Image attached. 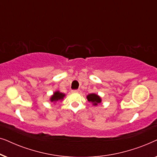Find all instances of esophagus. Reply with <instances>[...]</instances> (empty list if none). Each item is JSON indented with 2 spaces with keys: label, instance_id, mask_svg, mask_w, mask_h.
Masks as SVG:
<instances>
[{
  "label": "esophagus",
  "instance_id": "1",
  "mask_svg": "<svg viewBox=\"0 0 157 157\" xmlns=\"http://www.w3.org/2000/svg\"><path fill=\"white\" fill-rule=\"evenodd\" d=\"M71 91L73 92V93H78V89H74V90H72Z\"/></svg>",
  "mask_w": 157,
  "mask_h": 157
}]
</instances>
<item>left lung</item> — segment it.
<instances>
[{"label":"left lung","instance_id":"left-lung-1","mask_svg":"<svg viewBox=\"0 0 157 157\" xmlns=\"http://www.w3.org/2000/svg\"><path fill=\"white\" fill-rule=\"evenodd\" d=\"M87 99L89 101L92 102L94 105H97L101 103V98L99 96L94 94H91L87 96Z\"/></svg>","mask_w":157,"mask_h":157}]
</instances>
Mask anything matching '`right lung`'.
Segmentation results:
<instances>
[{
	"label": "right lung",
	"mask_w": 157,
	"mask_h": 157,
	"mask_svg": "<svg viewBox=\"0 0 157 157\" xmlns=\"http://www.w3.org/2000/svg\"><path fill=\"white\" fill-rule=\"evenodd\" d=\"M65 96L63 94L60 93L59 91H56L53 94V95L52 96V97L51 98V101H56L63 99V96Z\"/></svg>",
	"instance_id": "1"
}]
</instances>
